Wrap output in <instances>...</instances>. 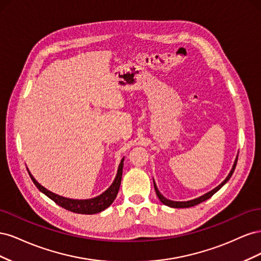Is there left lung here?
Returning a JSON list of instances; mask_svg holds the SVG:
<instances>
[{
	"label": "left lung",
	"mask_w": 261,
	"mask_h": 261,
	"mask_svg": "<svg viewBox=\"0 0 261 261\" xmlns=\"http://www.w3.org/2000/svg\"><path fill=\"white\" fill-rule=\"evenodd\" d=\"M238 159H239V156L236 158V160H235V162H234V165H233V168H232V170H231V172H230V174L227 175V177L222 181V183H221V184H220L218 187H216L215 189H212L211 192H209V193H207L206 195H203V196L199 197V198H196V199L189 200V201H172V200H169V199L165 198V197H163V196L160 194L159 191H158L156 185H155V183L153 181V184H154V191H155V194H156V196H158V198H159L160 201H161L162 203H164L165 206H169V207H172V208H189V207L196 206V204H198V203H200V202H202V201H204V200L209 199L212 195H215V194L219 191V189H220L221 187H222L228 179L231 178L232 174L234 173V170H235V168H236V163H238Z\"/></svg>",
	"instance_id": "8db88e82"
}]
</instances>
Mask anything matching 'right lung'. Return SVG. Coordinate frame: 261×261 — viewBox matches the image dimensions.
Listing matches in <instances>:
<instances>
[{"label":"right lung","mask_w":261,"mask_h":261,"mask_svg":"<svg viewBox=\"0 0 261 261\" xmlns=\"http://www.w3.org/2000/svg\"><path fill=\"white\" fill-rule=\"evenodd\" d=\"M123 161H124V158L122 159L120 165H118L117 174L113 181V184L110 186L103 194H101L98 197H94V198L86 199V200L68 199V198H65V197L55 195L39 184L38 181L33 177V175L30 174L29 171H28V173H29L31 179H33L34 184L37 186L39 191L48 196L50 199H52L55 203L59 204V206H61L62 208H64V209L69 210L72 212H75V213H82V215H94V213H98V212H101L105 209H107L116 198V195L118 193V189H120L121 180H122Z\"/></svg>","instance_id":"right-lung-1"}]
</instances>
